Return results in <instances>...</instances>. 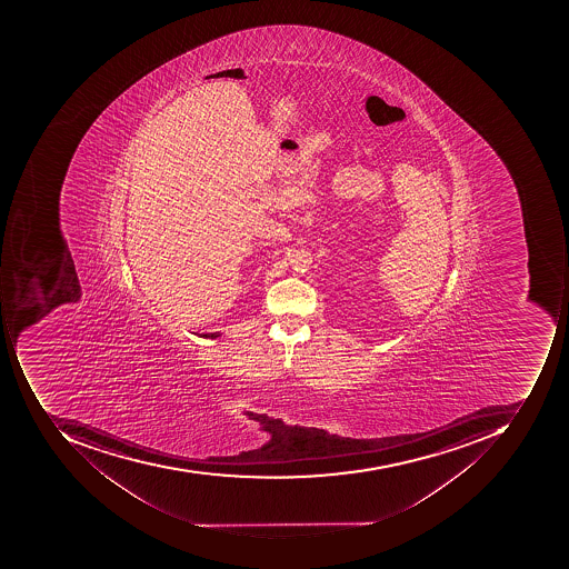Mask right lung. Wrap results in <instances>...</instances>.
Listing matches in <instances>:
<instances>
[{
	"label": "right lung",
	"mask_w": 569,
	"mask_h": 569,
	"mask_svg": "<svg viewBox=\"0 0 569 569\" xmlns=\"http://www.w3.org/2000/svg\"><path fill=\"white\" fill-rule=\"evenodd\" d=\"M203 337H207V338H217L219 337V333H204Z\"/></svg>",
	"instance_id": "1"
}]
</instances>
